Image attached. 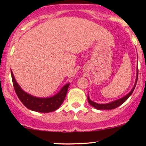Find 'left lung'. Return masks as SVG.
<instances>
[{"label":"left lung","mask_w":146,"mask_h":146,"mask_svg":"<svg viewBox=\"0 0 146 146\" xmlns=\"http://www.w3.org/2000/svg\"><path fill=\"white\" fill-rule=\"evenodd\" d=\"M138 70H137V76H136V83H135L134 87H133V89L131 90L130 92H129L128 95H126V96H124L123 98H121V99L117 100L112 102L108 103V104H98V103H95L94 102L91 101L90 100L89 97H88V101L89 102V104H90L91 106H92L93 107L96 108L97 110H114V109L117 108V107H119L120 105H121L124 102H126L128 98L131 96L132 93H133V90L135 89V87L136 85V82H137V80H138Z\"/></svg>","instance_id":"8db88e82"}]
</instances>
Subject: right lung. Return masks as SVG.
Masks as SVG:
<instances>
[{"label":"right lung","instance_id":"add662e5","mask_svg":"<svg viewBox=\"0 0 146 146\" xmlns=\"http://www.w3.org/2000/svg\"><path fill=\"white\" fill-rule=\"evenodd\" d=\"M11 76L15 91L20 100L29 110L39 111V112L48 113L56 110L64 101L69 86V84H66L65 86L63 87L62 89L57 95H54L52 98H35V97L27 94V92L21 89V88L16 82L12 71Z\"/></svg>","mask_w":146,"mask_h":146}]
</instances>
